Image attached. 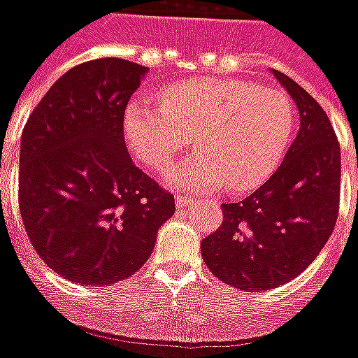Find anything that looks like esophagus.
<instances>
[{"mask_svg":"<svg viewBox=\"0 0 358 358\" xmlns=\"http://www.w3.org/2000/svg\"><path fill=\"white\" fill-rule=\"evenodd\" d=\"M176 204H177V208H185V206L192 204V200L187 196H176Z\"/></svg>","mask_w":358,"mask_h":358,"instance_id":"obj_1","label":"esophagus"}]
</instances>
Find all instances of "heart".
I'll return each instance as SVG.
<instances>
[{
  "label": "heart",
  "mask_w": 358,
  "mask_h": 358,
  "mask_svg": "<svg viewBox=\"0 0 358 358\" xmlns=\"http://www.w3.org/2000/svg\"><path fill=\"white\" fill-rule=\"evenodd\" d=\"M160 106L141 99L122 118L129 152L154 171H168L179 154L200 150L171 171L189 190L257 189L275 173L294 127L289 96L244 80L198 78L164 87Z\"/></svg>",
  "instance_id": "heart-1"
}]
</instances>
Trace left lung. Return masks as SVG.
<instances>
[{"instance_id": "obj_1", "label": "left lung", "mask_w": 358, "mask_h": 358, "mask_svg": "<svg viewBox=\"0 0 358 358\" xmlns=\"http://www.w3.org/2000/svg\"><path fill=\"white\" fill-rule=\"evenodd\" d=\"M299 110V131L267 182L236 204L202 240V257L221 282L263 292L309 267L330 238L340 208V143L322 106L278 70Z\"/></svg>"}]
</instances>
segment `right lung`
I'll use <instances>...</instances> for the list:
<instances>
[{
  "label": "right lung",
  "instance_id": "1",
  "mask_svg": "<svg viewBox=\"0 0 358 358\" xmlns=\"http://www.w3.org/2000/svg\"><path fill=\"white\" fill-rule=\"evenodd\" d=\"M124 59L83 62L51 85L20 139L18 206L49 268L82 286L135 275L176 213L173 194L127 154L124 110L147 76Z\"/></svg>",
  "mask_w": 358,
  "mask_h": 358
}]
</instances>
